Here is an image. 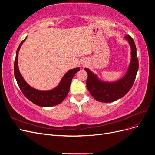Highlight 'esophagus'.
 I'll return each instance as SVG.
<instances>
[{"instance_id": "1", "label": "esophagus", "mask_w": 155, "mask_h": 155, "mask_svg": "<svg viewBox=\"0 0 155 155\" xmlns=\"http://www.w3.org/2000/svg\"><path fill=\"white\" fill-rule=\"evenodd\" d=\"M82 64H87V63H86V61H83V62H82Z\"/></svg>"}]
</instances>
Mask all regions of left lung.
<instances>
[{
	"mask_svg": "<svg viewBox=\"0 0 155 155\" xmlns=\"http://www.w3.org/2000/svg\"><path fill=\"white\" fill-rule=\"evenodd\" d=\"M131 48V59L127 72L118 81L105 82L98 79L96 74L85 68L88 74L86 85L88 91L94 99L103 103H109L124 97L133 87L138 70V59L137 55V48L132 37L126 35Z\"/></svg>",
	"mask_w": 155,
	"mask_h": 155,
	"instance_id": "obj_1",
	"label": "left lung"
}]
</instances>
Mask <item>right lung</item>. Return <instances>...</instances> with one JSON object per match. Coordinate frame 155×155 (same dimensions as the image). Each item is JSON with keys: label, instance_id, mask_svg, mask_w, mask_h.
I'll list each match as a JSON object with an SVG mask.
<instances>
[{"label": "right lung", "instance_id": "obj_1", "mask_svg": "<svg viewBox=\"0 0 155 155\" xmlns=\"http://www.w3.org/2000/svg\"><path fill=\"white\" fill-rule=\"evenodd\" d=\"M26 38L20 43L16 51V57L14 62V74L18 87L25 96L33 104L41 107H52L61 104L67 97L70 90V83L72 79L79 70V67L69 70L63 77L59 85L49 91H39L30 87L19 72L18 67V51Z\"/></svg>", "mask_w": 155, "mask_h": 155}]
</instances>
